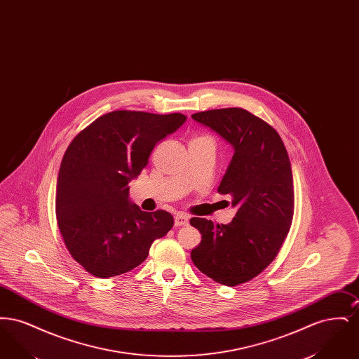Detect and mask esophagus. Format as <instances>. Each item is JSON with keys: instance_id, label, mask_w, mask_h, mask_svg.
<instances>
[{"instance_id": "obj_1", "label": "esophagus", "mask_w": 359, "mask_h": 359, "mask_svg": "<svg viewBox=\"0 0 359 359\" xmlns=\"http://www.w3.org/2000/svg\"><path fill=\"white\" fill-rule=\"evenodd\" d=\"M188 223V218L184 214H177L175 215V226L180 227V226H186Z\"/></svg>"}]
</instances>
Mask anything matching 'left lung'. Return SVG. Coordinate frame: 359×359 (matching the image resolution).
Wrapping results in <instances>:
<instances>
[{
    "label": "left lung",
    "mask_w": 359,
    "mask_h": 359,
    "mask_svg": "<svg viewBox=\"0 0 359 359\" xmlns=\"http://www.w3.org/2000/svg\"><path fill=\"white\" fill-rule=\"evenodd\" d=\"M192 118L233 145L218 192L231 195L238 211L229 224L189 221L202 234L191 259L214 281L236 287L268 268L290 233L294 210L290 156L273 128L245 109L207 110Z\"/></svg>",
    "instance_id": "1"
}]
</instances>
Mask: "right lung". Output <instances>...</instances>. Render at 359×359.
Masks as SVG:
<instances>
[{"mask_svg":"<svg viewBox=\"0 0 359 359\" xmlns=\"http://www.w3.org/2000/svg\"><path fill=\"white\" fill-rule=\"evenodd\" d=\"M187 117L116 110L81 130L63 156L56 184V219L72 258L88 273L109 278L142 264L154 239L173 226L164 210L141 211L129 201V182L154 145Z\"/></svg>","mask_w":359,"mask_h":359,"instance_id":"1","label":"right lung"}]
</instances>
